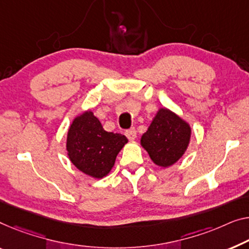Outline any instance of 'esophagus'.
<instances>
[{"instance_id": "obj_1", "label": "esophagus", "mask_w": 249, "mask_h": 249, "mask_svg": "<svg viewBox=\"0 0 249 249\" xmlns=\"http://www.w3.org/2000/svg\"><path fill=\"white\" fill-rule=\"evenodd\" d=\"M125 135L127 136L128 140H131V141L135 140L136 139V129L134 127H132V128H129V129H126Z\"/></svg>"}]
</instances>
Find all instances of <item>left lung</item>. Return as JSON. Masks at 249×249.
<instances>
[{"instance_id":"1","label":"left lung","mask_w":249,"mask_h":249,"mask_svg":"<svg viewBox=\"0 0 249 249\" xmlns=\"http://www.w3.org/2000/svg\"><path fill=\"white\" fill-rule=\"evenodd\" d=\"M191 129L179 116L166 108L159 110L141 144L155 164L166 168L182 157L190 141Z\"/></svg>"}]
</instances>
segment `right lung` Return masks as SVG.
I'll return each instance as SVG.
<instances>
[{
  "instance_id": "right-lung-1",
  "label": "right lung",
  "mask_w": 249,
  "mask_h": 249,
  "mask_svg": "<svg viewBox=\"0 0 249 249\" xmlns=\"http://www.w3.org/2000/svg\"><path fill=\"white\" fill-rule=\"evenodd\" d=\"M126 143L124 135L106 132L98 118L86 112L75 118L70 126L67 151L77 169L101 179L112 170L118 152Z\"/></svg>"
}]
</instances>
